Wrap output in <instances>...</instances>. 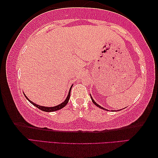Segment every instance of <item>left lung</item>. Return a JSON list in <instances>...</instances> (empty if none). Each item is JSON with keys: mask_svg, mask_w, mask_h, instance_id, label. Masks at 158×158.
<instances>
[{"mask_svg": "<svg viewBox=\"0 0 158 158\" xmlns=\"http://www.w3.org/2000/svg\"><path fill=\"white\" fill-rule=\"evenodd\" d=\"M90 97H91V99H92V102H93V103H94V105H96L97 107H99V108H102V109H103V110H107V109H106V108H103V107H102L101 106H99V104H97V103L94 102V100L93 99V98L92 97V96H91V94H90Z\"/></svg>", "mask_w": 158, "mask_h": 158, "instance_id": "left-lung-1", "label": "left lung"}]
</instances>
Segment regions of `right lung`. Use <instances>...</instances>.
Returning <instances> with one entry per match:
<instances>
[{"mask_svg": "<svg viewBox=\"0 0 158 158\" xmlns=\"http://www.w3.org/2000/svg\"><path fill=\"white\" fill-rule=\"evenodd\" d=\"M72 87H73V85H71V88H70V89H69L68 96H67L66 99L65 100H64V102H62L61 103H60V104H59V105H57V106H52V107L43 106H39V105L36 104V103H33V102H31V101L28 99V98L27 96H26L24 93V94L25 97L27 98L28 102H29L31 103H32V104H33V106H35V107H37L38 108H39V109H40L41 110L45 111V112H53V111H56V110H58L61 109V108H64V106H65L67 104V103H68L69 101V99H70V95H71V88H72Z\"/></svg>", "mask_w": 158, "mask_h": 158, "instance_id": "obj_1", "label": "right lung"}]
</instances>
